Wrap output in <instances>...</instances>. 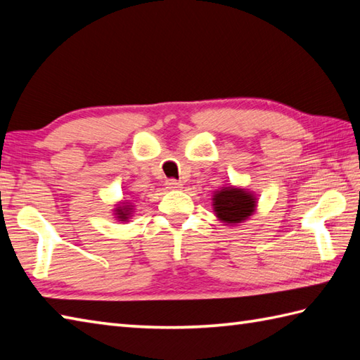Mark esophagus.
I'll return each mask as SVG.
<instances>
[{"label":"esophagus","mask_w":360,"mask_h":360,"mask_svg":"<svg viewBox=\"0 0 360 360\" xmlns=\"http://www.w3.org/2000/svg\"><path fill=\"white\" fill-rule=\"evenodd\" d=\"M165 186H167V188H170V190H181L182 188V182L181 181H176V179H168L165 182Z\"/></svg>","instance_id":"34e87169"}]
</instances>
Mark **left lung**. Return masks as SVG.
Here are the masks:
<instances>
[{"instance_id": "8db88e82", "label": "left lung", "mask_w": 360, "mask_h": 360, "mask_svg": "<svg viewBox=\"0 0 360 360\" xmlns=\"http://www.w3.org/2000/svg\"><path fill=\"white\" fill-rule=\"evenodd\" d=\"M213 212L226 226L244 223L257 210V196L248 188L226 186L213 193Z\"/></svg>"}]
</instances>
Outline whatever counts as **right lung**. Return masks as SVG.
<instances>
[{
  "label": "right lung",
  "mask_w": 360,
  "mask_h": 360,
  "mask_svg": "<svg viewBox=\"0 0 360 360\" xmlns=\"http://www.w3.org/2000/svg\"><path fill=\"white\" fill-rule=\"evenodd\" d=\"M114 215H116V218L122 221V223H127V221L133 217V204L128 201L117 204V207L114 209Z\"/></svg>",
  "instance_id": "1"
}]
</instances>
